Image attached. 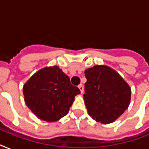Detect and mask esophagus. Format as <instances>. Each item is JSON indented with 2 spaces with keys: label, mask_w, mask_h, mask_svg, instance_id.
<instances>
[{
  "label": "esophagus",
  "mask_w": 149,
  "mask_h": 149,
  "mask_svg": "<svg viewBox=\"0 0 149 149\" xmlns=\"http://www.w3.org/2000/svg\"><path fill=\"white\" fill-rule=\"evenodd\" d=\"M78 87H79V91H80L81 93H84V86H83V84H79V86H78Z\"/></svg>",
  "instance_id": "obj_1"
}]
</instances>
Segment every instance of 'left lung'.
Here are the masks:
<instances>
[{"mask_svg": "<svg viewBox=\"0 0 149 149\" xmlns=\"http://www.w3.org/2000/svg\"><path fill=\"white\" fill-rule=\"evenodd\" d=\"M84 73L86 82L84 100L88 114L104 125L113 123L129 106L131 87L107 65H96Z\"/></svg>", "mask_w": 149, "mask_h": 149, "instance_id": "obj_1", "label": "left lung"}]
</instances>
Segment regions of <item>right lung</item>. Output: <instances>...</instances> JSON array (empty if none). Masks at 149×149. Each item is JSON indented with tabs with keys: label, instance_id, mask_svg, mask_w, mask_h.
Returning a JSON list of instances; mask_svg holds the SVG:
<instances>
[{
	"label": "right lung",
	"instance_id": "right-lung-1",
	"mask_svg": "<svg viewBox=\"0 0 149 149\" xmlns=\"http://www.w3.org/2000/svg\"><path fill=\"white\" fill-rule=\"evenodd\" d=\"M79 89L57 65L41 69L23 86L27 107L38 118L57 121L69 113Z\"/></svg>",
	"mask_w": 149,
	"mask_h": 149
}]
</instances>
